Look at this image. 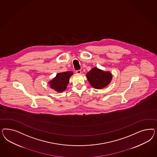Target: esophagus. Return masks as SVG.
I'll list each match as a JSON object with an SVG mask.
<instances>
[{"mask_svg": "<svg viewBox=\"0 0 157 157\" xmlns=\"http://www.w3.org/2000/svg\"><path fill=\"white\" fill-rule=\"evenodd\" d=\"M76 74H81V73H82V71H81V70H76Z\"/></svg>", "mask_w": 157, "mask_h": 157, "instance_id": "1", "label": "esophagus"}]
</instances>
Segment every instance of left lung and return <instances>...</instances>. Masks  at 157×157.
<instances>
[{
  "mask_svg": "<svg viewBox=\"0 0 157 157\" xmlns=\"http://www.w3.org/2000/svg\"><path fill=\"white\" fill-rule=\"evenodd\" d=\"M86 78L92 87L96 89H101L110 83L112 74L109 71H104L97 67H94L87 73Z\"/></svg>",
  "mask_w": 157,
  "mask_h": 157,
  "instance_id": "obj_1",
  "label": "left lung"
}]
</instances>
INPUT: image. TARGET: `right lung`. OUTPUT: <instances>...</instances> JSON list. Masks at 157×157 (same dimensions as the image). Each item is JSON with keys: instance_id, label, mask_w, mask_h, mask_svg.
<instances>
[{"instance_id": "obj_1", "label": "right lung", "mask_w": 157, "mask_h": 157, "mask_svg": "<svg viewBox=\"0 0 157 157\" xmlns=\"http://www.w3.org/2000/svg\"><path fill=\"white\" fill-rule=\"evenodd\" d=\"M73 75V72L66 71L60 72L51 81L48 82L50 87L53 90L62 93L67 89V85L69 83L70 78Z\"/></svg>"}]
</instances>
